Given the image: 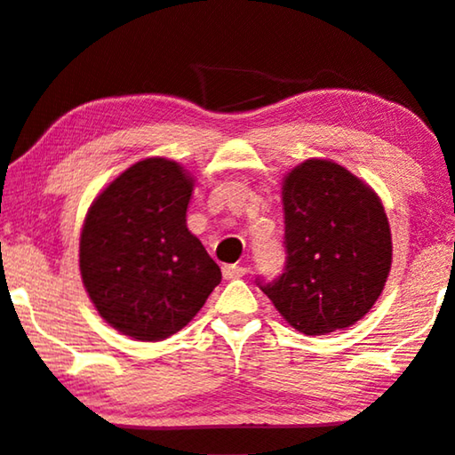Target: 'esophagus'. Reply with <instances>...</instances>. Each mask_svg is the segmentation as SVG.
Instances as JSON below:
<instances>
[{
	"label": "esophagus",
	"instance_id": "1",
	"mask_svg": "<svg viewBox=\"0 0 455 455\" xmlns=\"http://www.w3.org/2000/svg\"><path fill=\"white\" fill-rule=\"evenodd\" d=\"M244 273H247V269L241 265H222V275H225V279H239Z\"/></svg>",
	"mask_w": 455,
	"mask_h": 455
}]
</instances>
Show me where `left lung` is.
Wrapping results in <instances>:
<instances>
[{
  "label": "left lung",
  "instance_id": "8db88e82",
  "mask_svg": "<svg viewBox=\"0 0 455 455\" xmlns=\"http://www.w3.org/2000/svg\"><path fill=\"white\" fill-rule=\"evenodd\" d=\"M285 269L257 285L290 326L323 336L358 322L383 293L393 243L383 202L363 180L328 160L285 176Z\"/></svg>",
  "mask_w": 455,
  "mask_h": 455
}]
</instances>
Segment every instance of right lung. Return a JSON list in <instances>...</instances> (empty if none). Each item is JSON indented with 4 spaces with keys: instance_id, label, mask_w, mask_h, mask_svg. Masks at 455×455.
Listing matches in <instances>:
<instances>
[{
    "instance_id": "1",
    "label": "right lung",
    "mask_w": 455,
    "mask_h": 455,
    "mask_svg": "<svg viewBox=\"0 0 455 455\" xmlns=\"http://www.w3.org/2000/svg\"><path fill=\"white\" fill-rule=\"evenodd\" d=\"M194 178L165 157L133 164L86 212L78 265L97 312L141 342L182 330L220 283V267L186 227Z\"/></svg>"
}]
</instances>
